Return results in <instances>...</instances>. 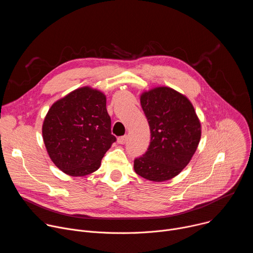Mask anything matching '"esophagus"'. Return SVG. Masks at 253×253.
Here are the masks:
<instances>
[{"label":"esophagus","instance_id":"1","mask_svg":"<svg viewBox=\"0 0 253 253\" xmlns=\"http://www.w3.org/2000/svg\"><path fill=\"white\" fill-rule=\"evenodd\" d=\"M117 141H118L119 144H125V143L128 141V136H127V135H124V136L118 137Z\"/></svg>","mask_w":253,"mask_h":253}]
</instances>
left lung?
<instances>
[{"instance_id":"8db88e82","label":"left lung","mask_w":253,"mask_h":253,"mask_svg":"<svg viewBox=\"0 0 253 253\" xmlns=\"http://www.w3.org/2000/svg\"><path fill=\"white\" fill-rule=\"evenodd\" d=\"M140 102L151 140L145 154L134 160V170L150 181H166L190 162L201 137L200 121L191 102L169 87L142 93Z\"/></svg>"}]
</instances>
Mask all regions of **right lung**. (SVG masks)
I'll list each match as a JSON object with an SVG mask.
<instances>
[{
  "instance_id": "obj_1",
  "label": "right lung",
  "mask_w": 253,
  "mask_h": 253,
  "mask_svg": "<svg viewBox=\"0 0 253 253\" xmlns=\"http://www.w3.org/2000/svg\"><path fill=\"white\" fill-rule=\"evenodd\" d=\"M42 133L51 160L71 176L96 171L116 141L106 96L90 87L79 88L55 102L45 117Z\"/></svg>"
}]
</instances>
